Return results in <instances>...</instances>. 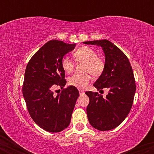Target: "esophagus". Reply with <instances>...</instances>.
<instances>
[{
  "label": "esophagus",
  "mask_w": 154,
  "mask_h": 154,
  "mask_svg": "<svg viewBox=\"0 0 154 154\" xmlns=\"http://www.w3.org/2000/svg\"><path fill=\"white\" fill-rule=\"evenodd\" d=\"M79 94H80V95H83V94H84V91H80V90H79Z\"/></svg>",
  "instance_id": "esophagus-1"
}]
</instances>
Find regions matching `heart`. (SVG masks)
<instances>
[{"label":"heart","instance_id":"1","mask_svg":"<svg viewBox=\"0 0 154 154\" xmlns=\"http://www.w3.org/2000/svg\"><path fill=\"white\" fill-rule=\"evenodd\" d=\"M74 57L77 62H85L83 65V74H75L68 79L69 85L83 89L89 84L91 80V76L98 77L101 75L105 69V61L98 57L96 51L88 46H82L74 52ZM61 67L66 73H71L73 71L75 63L68 56H63L61 61Z\"/></svg>","mask_w":154,"mask_h":154}]
</instances>
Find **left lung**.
Here are the masks:
<instances>
[{
    "mask_svg": "<svg viewBox=\"0 0 154 154\" xmlns=\"http://www.w3.org/2000/svg\"><path fill=\"white\" fill-rule=\"evenodd\" d=\"M102 47L105 54V69L93 86L98 91L109 88L106 98L97 92L87 91L90 103L87 109L89 122L100 131L118 127L131 110L136 85L128 58L118 47L107 40L83 42Z\"/></svg>",
    "mask_w": 154,
    "mask_h": 154,
    "instance_id": "1",
    "label": "left lung"
}]
</instances>
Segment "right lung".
Instances as JSON below:
<instances>
[{"label": "right lung", "mask_w": 154, "mask_h": 154, "mask_svg": "<svg viewBox=\"0 0 154 154\" xmlns=\"http://www.w3.org/2000/svg\"><path fill=\"white\" fill-rule=\"evenodd\" d=\"M75 45V43L50 40L33 55L26 65L23 96L32 119L47 132L62 131L71 122L79 95L78 90L69 86L63 88L58 95H55L53 91L57 86L62 89L66 85L61 61Z\"/></svg>", "instance_id": "1"}]
</instances>
